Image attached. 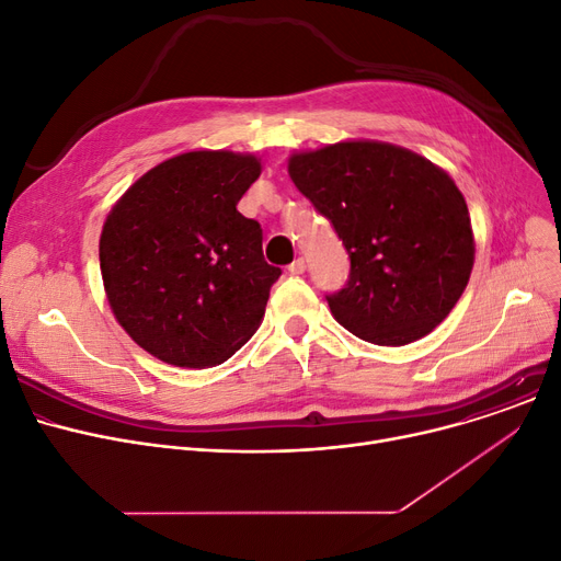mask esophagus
Returning <instances> with one entry per match:
<instances>
[{"mask_svg":"<svg viewBox=\"0 0 561 561\" xmlns=\"http://www.w3.org/2000/svg\"><path fill=\"white\" fill-rule=\"evenodd\" d=\"M287 270H289V274H304L306 272V260L304 257H296Z\"/></svg>","mask_w":561,"mask_h":561,"instance_id":"1","label":"esophagus"}]
</instances>
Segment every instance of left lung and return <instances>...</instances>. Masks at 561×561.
Segmentation results:
<instances>
[{"label": "left lung", "mask_w": 561, "mask_h": 561, "mask_svg": "<svg viewBox=\"0 0 561 561\" xmlns=\"http://www.w3.org/2000/svg\"><path fill=\"white\" fill-rule=\"evenodd\" d=\"M287 172L348 251L346 287L325 296L337 323L378 346L433 333L467 289L476 260L465 194L448 172L378 140L296 151Z\"/></svg>", "instance_id": "8db88e82"}]
</instances>
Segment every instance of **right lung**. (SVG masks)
<instances>
[{
  "mask_svg": "<svg viewBox=\"0 0 561 561\" xmlns=\"http://www.w3.org/2000/svg\"><path fill=\"white\" fill-rule=\"evenodd\" d=\"M253 153L196 149L162 160L111 208L99 265L117 323L168 365L206 369L240 351L280 270L238 210L260 176Z\"/></svg>",
  "mask_w": 561,
  "mask_h": 561,
  "instance_id": "add662e5",
  "label": "right lung"
}]
</instances>
